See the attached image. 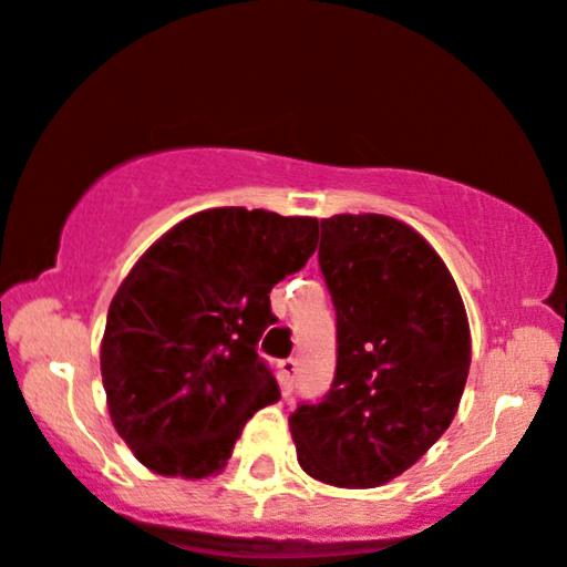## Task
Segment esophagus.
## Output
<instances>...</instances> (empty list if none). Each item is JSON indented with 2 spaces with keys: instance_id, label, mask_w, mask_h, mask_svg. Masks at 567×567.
Returning <instances> with one entry per match:
<instances>
[{
  "instance_id": "obj_1",
  "label": "esophagus",
  "mask_w": 567,
  "mask_h": 567,
  "mask_svg": "<svg viewBox=\"0 0 567 567\" xmlns=\"http://www.w3.org/2000/svg\"><path fill=\"white\" fill-rule=\"evenodd\" d=\"M297 371H299V363L295 361V358H286V361H281V382H284V392H291V390H295Z\"/></svg>"
}]
</instances>
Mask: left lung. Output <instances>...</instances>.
Returning <instances> with one entry per match:
<instances>
[{"label": "left lung", "mask_w": 567, "mask_h": 567, "mask_svg": "<svg viewBox=\"0 0 567 567\" xmlns=\"http://www.w3.org/2000/svg\"><path fill=\"white\" fill-rule=\"evenodd\" d=\"M318 262L337 310V374L289 416L299 467L339 488L403 475L454 422L470 323L454 276L414 228L384 215L321 219Z\"/></svg>", "instance_id": "left-lung-1"}]
</instances>
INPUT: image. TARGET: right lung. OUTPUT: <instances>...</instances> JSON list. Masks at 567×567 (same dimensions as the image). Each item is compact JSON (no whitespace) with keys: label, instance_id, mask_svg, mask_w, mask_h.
I'll return each mask as SVG.
<instances>
[{"label":"right lung","instance_id":"right-lung-1","mask_svg":"<svg viewBox=\"0 0 567 567\" xmlns=\"http://www.w3.org/2000/svg\"><path fill=\"white\" fill-rule=\"evenodd\" d=\"M318 246L316 217L219 206L166 230L111 299L100 371L111 422L140 464L217 475L244 424L281 398L257 342L270 291Z\"/></svg>","mask_w":567,"mask_h":567}]
</instances>
